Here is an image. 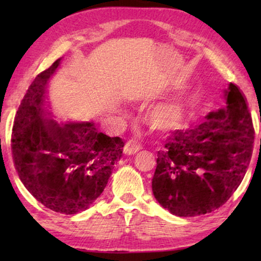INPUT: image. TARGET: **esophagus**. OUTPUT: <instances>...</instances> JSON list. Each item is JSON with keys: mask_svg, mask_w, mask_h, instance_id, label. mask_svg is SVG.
Segmentation results:
<instances>
[{"mask_svg": "<svg viewBox=\"0 0 261 261\" xmlns=\"http://www.w3.org/2000/svg\"><path fill=\"white\" fill-rule=\"evenodd\" d=\"M141 149V145L137 141L136 139H130L125 143L124 146V153L127 155H131V154H136Z\"/></svg>", "mask_w": 261, "mask_h": 261, "instance_id": "obj_1", "label": "esophagus"}]
</instances>
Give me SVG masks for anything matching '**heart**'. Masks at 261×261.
Segmentation results:
<instances>
[{"mask_svg":"<svg viewBox=\"0 0 261 261\" xmlns=\"http://www.w3.org/2000/svg\"><path fill=\"white\" fill-rule=\"evenodd\" d=\"M189 100L176 95L155 106L147 115V123L154 130L168 131L180 125L188 113Z\"/></svg>","mask_w":261,"mask_h":261,"instance_id":"obj_1","label":"heart"}]
</instances>
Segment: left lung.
<instances>
[{"label": "left lung", "instance_id": "1", "mask_svg": "<svg viewBox=\"0 0 261 261\" xmlns=\"http://www.w3.org/2000/svg\"><path fill=\"white\" fill-rule=\"evenodd\" d=\"M226 106L188 130H175L158 152L152 191L163 208L189 218L222 206L244 178L254 130L244 95L235 84Z\"/></svg>", "mask_w": 261, "mask_h": 261}]
</instances>
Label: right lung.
Returning a JSON list of instances; mask_svg holds the SVG:
<instances>
[{"mask_svg":"<svg viewBox=\"0 0 261 261\" xmlns=\"http://www.w3.org/2000/svg\"><path fill=\"white\" fill-rule=\"evenodd\" d=\"M39 73L17 112L11 137L15 167L24 187L43 206L76 214L98 199L120 161V137L96 130L93 121L53 118L47 85L61 64Z\"/></svg>","mask_w":261,"mask_h":261,"instance_id":"1","label":"right lung"}]
</instances>
